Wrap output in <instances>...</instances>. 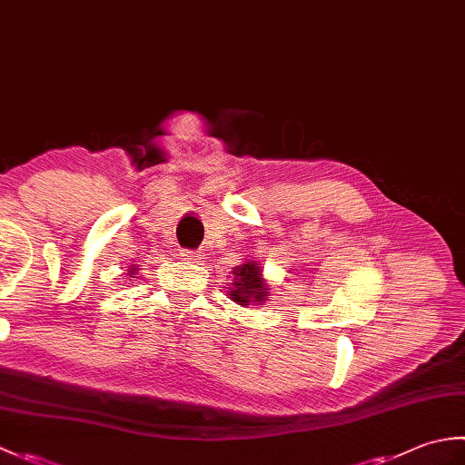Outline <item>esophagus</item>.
Returning <instances> with one entry per match:
<instances>
[{"label": "esophagus", "mask_w": 465, "mask_h": 465, "mask_svg": "<svg viewBox=\"0 0 465 465\" xmlns=\"http://www.w3.org/2000/svg\"><path fill=\"white\" fill-rule=\"evenodd\" d=\"M182 258L183 260H187V262H192V263H202L203 262V255L202 253H197V252H182Z\"/></svg>", "instance_id": "esophagus-1"}]
</instances>
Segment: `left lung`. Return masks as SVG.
Returning <instances> with one entry per match:
<instances>
[{
    "label": "left lung",
    "mask_w": 465,
    "mask_h": 465,
    "mask_svg": "<svg viewBox=\"0 0 465 465\" xmlns=\"http://www.w3.org/2000/svg\"><path fill=\"white\" fill-rule=\"evenodd\" d=\"M230 295L235 303L248 308L252 303H263L270 295V288L262 278V268L258 262H245L238 268H233V283L230 288Z\"/></svg>",
    "instance_id": "obj_1"
}]
</instances>
